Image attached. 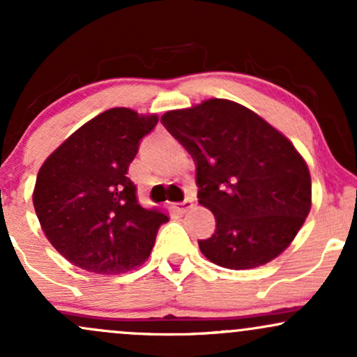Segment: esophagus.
<instances>
[{
	"label": "esophagus",
	"instance_id": "34e87169",
	"mask_svg": "<svg viewBox=\"0 0 357 357\" xmlns=\"http://www.w3.org/2000/svg\"><path fill=\"white\" fill-rule=\"evenodd\" d=\"M173 208H174V211H178V213H186L190 208H192V199L186 198L181 203H174Z\"/></svg>",
	"mask_w": 357,
	"mask_h": 357
}]
</instances>
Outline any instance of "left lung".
Wrapping results in <instances>:
<instances>
[{"label": "left lung", "instance_id": "obj_1", "mask_svg": "<svg viewBox=\"0 0 357 357\" xmlns=\"http://www.w3.org/2000/svg\"><path fill=\"white\" fill-rule=\"evenodd\" d=\"M161 122L191 154L198 202L215 215V233L198 241L203 255L231 270L280 255L304 225L312 195L309 167L292 142L225 99L169 110Z\"/></svg>", "mask_w": 357, "mask_h": 357}]
</instances>
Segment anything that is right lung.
<instances>
[{
	"label": "right lung",
	"instance_id": "right-lung-1",
	"mask_svg": "<svg viewBox=\"0 0 357 357\" xmlns=\"http://www.w3.org/2000/svg\"><path fill=\"white\" fill-rule=\"evenodd\" d=\"M158 116L116 107L77 129L36 176L33 206L45 236L75 267L124 273L151 255L167 216L137 203L127 169Z\"/></svg>",
	"mask_w": 357,
	"mask_h": 357
}]
</instances>
